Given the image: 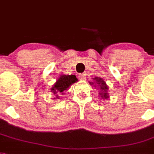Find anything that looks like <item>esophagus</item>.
I'll use <instances>...</instances> for the list:
<instances>
[{
    "label": "esophagus",
    "mask_w": 154,
    "mask_h": 154,
    "mask_svg": "<svg viewBox=\"0 0 154 154\" xmlns=\"http://www.w3.org/2000/svg\"><path fill=\"white\" fill-rule=\"evenodd\" d=\"M78 77H79L80 79H81V80L86 79V74H85V73H80Z\"/></svg>",
    "instance_id": "1"
}]
</instances>
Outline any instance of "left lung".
<instances>
[{
  "label": "left lung",
  "mask_w": 154,
  "mask_h": 154,
  "mask_svg": "<svg viewBox=\"0 0 154 154\" xmlns=\"http://www.w3.org/2000/svg\"><path fill=\"white\" fill-rule=\"evenodd\" d=\"M93 80L95 81L89 82V83H90V85L99 87V89L100 90V91H99V95L101 97V99H108L109 98V94H108L107 91H108L109 88L106 85L105 81H103V78H100V77H95V78H93ZM95 84H96L97 85H95Z\"/></svg>",
  "instance_id": "left-lung-1"
}]
</instances>
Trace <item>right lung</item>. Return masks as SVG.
Masks as SVG:
<instances>
[{
  "label": "right lung",
  "mask_w": 154,
  "mask_h": 154,
  "mask_svg": "<svg viewBox=\"0 0 154 154\" xmlns=\"http://www.w3.org/2000/svg\"><path fill=\"white\" fill-rule=\"evenodd\" d=\"M77 78L75 75H61L59 79L56 81L55 85H53L51 89L54 95L56 94H63V91H66L69 88L70 85L77 82ZM57 99H59V96H56Z\"/></svg>",
  "instance_id": "1"
}]
</instances>
